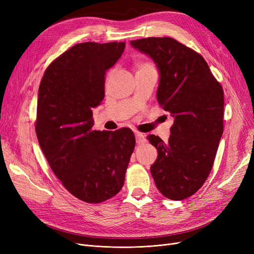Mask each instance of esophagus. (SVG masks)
Segmentation results:
<instances>
[{"mask_svg":"<svg viewBox=\"0 0 254 254\" xmlns=\"http://www.w3.org/2000/svg\"><path fill=\"white\" fill-rule=\"evenodd\" d=\"M135 136H136V142L138 144H143L146 142V138L145 136L142 134V132H139V131H136L135 132Z\"/></svg>","mask_w":254,"mask_h":254,"instance_id":"1","label":"esophagus"}]
</instances>
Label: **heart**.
I'll return each mask as SVG.
<instances>
[{"label":"heart","mask_w":254,"mask_h":254,"mask_svg":"<svg viewBox=\"0 0 254 254\" xmlns=\"http://www.w3.org/2000/svg\"><path fill=\"white\" fill-rule=\"evenodd\" d=\"M150 68H153V66L149 63H139L137 64V71L144 70V69H150Z\"/></svg>","instance_id":"1"}]
</instances>
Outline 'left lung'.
<instances>
[{
    "instance_id": "obj_1",
    "label": "left lung",
    "mask_w": 254,
    "mask_h": 254,
    "mask_svg": "<svg viewBox=\"0 0 254 254\" xmlns=\"http://www.w3.org/2000/svg\"><path fill=\"white\" fill-rule=\"evenodd\" d=\"M159 71L157 102L174 117L171 136L148 140L157 150L150 172L157 190L173 201L195 193L207 180L223 132V89L204 58L170 37L130 41Z\"/></svg>"
}]
</instances>
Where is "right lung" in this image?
<instances>
[{"label": "right lung", "instance_id": "1", "mask_svg": "<svg viewBox=\"0 0 254 254\" xmlns=\"http://www.w3.org/2000/svg\"><path fill=\"white\" fill-rule=\"evenodd\" d=\"M125 47V42L76 44L47 66L39 86L40 147L64 189L89 204L123 189L136 145L130 128L92 129V108L105 96V74Z\"/></svg>", "mask_w": 254, "mask_h": 254}]
</instances>
